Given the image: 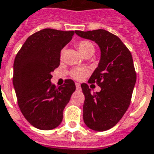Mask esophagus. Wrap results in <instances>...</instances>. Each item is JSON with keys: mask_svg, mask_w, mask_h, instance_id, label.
Listing matches in <instances>:
<instances>
[{"mask_svg": "<svg viewBox=\"0 0 154 154\" xmlns=\"http://www.w3.org/2000/svg\"><path fill=\"white\" fill-rule=\"evenodd\" d=\"M75 85H76V89H77V90L80 89V84L79 83H75Z\"/></svg>", "mask_w": 154, "mask_h": 154, "instance_id": "34e87169", "label": "esophagus"}]
</instances>
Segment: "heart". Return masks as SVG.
Returning a JSON list of instances; mask_svg holds the SVG:
<instances>
[{
	"instance_id": "obj_1",
	"label": "heart",
	"mask_w": 154,
	"mask_h": 154,
	"mask_svg": "<svg viewBox=\"0 0 154 154\" xmlns=\"http://www.w3.org/2000/svg\"><path fill=\"white\" fill-rule=\"evenodd\" d=\"M77 47L79 48V52L85 56V55L88 54H94L95 52V47L91 43L90 41L87 40H84V41H80L78 43ZM63 50L61 51V57H63ZM89 71L87 69L85 68H75L73 70L71 71V76L76 80H80L82 79L84 77H85L88 75Z\"/></svg>"
}]
</instances>
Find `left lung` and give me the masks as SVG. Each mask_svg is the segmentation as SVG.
<instances>
[{"mask_svg": "<svg viewBox=\"0 0 154 154\" xmlns=\"http://www.w3.org/2000/svg\"><path fill=\"white\" fill-rule=\"evenodd\" d=\"M80 38L94 41L100 49L98 67L89 83H96L101 90L91 92L82 84L85 95L83 119L91 130L103 132L122 119L131 102L137 79L131 52L121 39L104 29L75 31Z\"/></svg>", "mask_w": 154, "mask_h": 154, "instance_id": "1", "label": "left lung"}]
</instances>
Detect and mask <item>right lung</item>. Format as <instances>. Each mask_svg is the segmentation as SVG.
I'll return each instance as SVG.
<instances>
[{"mask_svg":"<svg viewBox=\"0 0 154 154\" xmlns=\"http://www.w3.org/2000/svg\"><path fill=\"white\" fill-rule=\"evenodd\" d=\"M74 34V31L40 30L26 39L15 58L13 86L19 108L27 122L40 130L60 125L63 109L75 91L72 79L59 87L51 83L61 50Z\"/></svg>","mask_w":154,"mask_h":154,"instance_id":"add662e5","label":"right lung"}]
</instances>
